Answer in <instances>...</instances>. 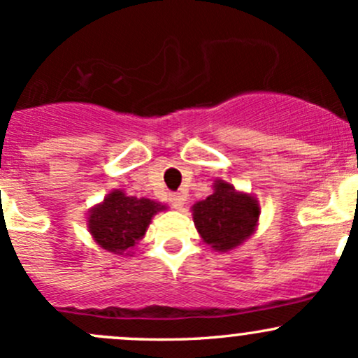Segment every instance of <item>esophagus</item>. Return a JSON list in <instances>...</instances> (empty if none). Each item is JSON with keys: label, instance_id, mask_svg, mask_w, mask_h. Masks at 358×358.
Returning a JSON list of instances; mask_svg holds the SVG:
<instances>
[{"label": "esophagus", "instance_id": "esophagus-1", "mask_svg": "<svg viewBox=\"0 0 358 358\" xmlns=\"http://www.w3.org/2000/svg\"><path fill=\"white\" fill-rule=\"evenodd\" d=\"M185 194L183 192H175V194H170V203L175 209H182L183 203H185Z\"/></svg>", "mask_w": 358, "mask_h": 358}]
</instances>
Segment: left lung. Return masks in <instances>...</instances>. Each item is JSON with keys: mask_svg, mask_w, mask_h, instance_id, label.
I'll list each match as a JSON object with an SVG mask.
<instances>
[{"mask_svg": "<svg viewBox=\"0 0 358 358\" xmlns=\"http://www.w3.org/2000/svg\"><path fill=\"white\" fill-rule=\"evenodd\" d=\"M214 194L194 206V222L200 236L214 250H231L251 236L260 207L250 195L238 194L229 183H215Z\"/></svg>", "mask_w": 358, "mask_h": 358, "instance_id": "8db88e82", "label": "left lung"}]
</instances>
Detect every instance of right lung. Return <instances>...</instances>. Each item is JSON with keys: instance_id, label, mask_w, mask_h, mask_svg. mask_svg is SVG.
Returning <instances> with one entry per match:
<instances>
[{"instance_id": "add662e5", "label": "right lung", "mask_w": 358, "mask_h": 358, "mask_svg": "<svg viewBox=\"0 0 358 358\" xmlns=\"http://www.w3.org/2000/svg\"><path fill=\"white\" fill-rule=\"evenodd\" d=\"M164 209L149 199L125 197L120 190L112 192L101 206L90 214L88 227L93 238L105 250L124 253L143 239L151 217Z\"/></svg>"}]
</instances>
